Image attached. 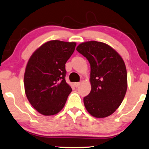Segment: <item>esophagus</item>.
Returning <instances> with one entry per match:
<instances>
[{"label":"esophagus","mask_w":149,"mask_h":149,"mask_svg":"<svg viewBox=\"0 0 149 149\" xmlns=\"http://www.w3.org/2000/svg\"><path fill=\"white\" fill-rule=\"evenodd\" d=\"M81 84V83H80V82H76V83H74V86L75 87H78V86H79V85Z\"/></svg>","instance_id":"34e87169"}]
</instances>
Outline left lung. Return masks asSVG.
Masks as SVG:
<instances>
[{"instance_id":"obj_1","label":"left lung","mask_w":149,"mask_h":149,"mask_svg":"<svg viewBox=\"0 0 149 149\" xmlns=\"http://www.w3.org/2000/svg\"><path fill=\"white\" fill-rule=\"evenodd\" d=\"M91 65V90L84 97L86 109L95 118H105L119 107L127 91L125 64L114 49L104 42L87 41L77 47Z\"/></svg>"}]
</instances>
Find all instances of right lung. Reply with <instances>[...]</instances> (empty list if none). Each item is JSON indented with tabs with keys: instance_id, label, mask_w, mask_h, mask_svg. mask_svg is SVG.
I'll return each instance as SVG.
<instances>
[{
	"instance_id": "add662e5",
	"label": "right lung",
	"mask_w": 149,
	"mask_h": 149,
	"mask_svg": "<svg viewBox=\"0 0 149 149\" xmlns=\"http://www.w3.org/2000/svg\"><path fill=\"white\" fill-rule=\"evenodd\" d=\"M77 43L50 40L33 52L24 77L25 93L35 109L45 116L56 114L65 104L72 88L66 83L65 63Z\"/></svg>"
}]
</instances>
